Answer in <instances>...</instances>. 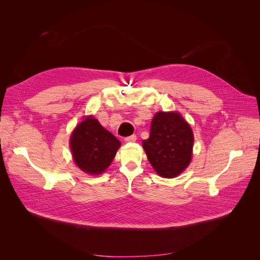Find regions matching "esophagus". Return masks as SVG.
I'll return each mask as SVG.
<instances>
[{"mask_svg":"<svg viewBox=\"0 0 260 260\" xmlns=\"http://www.w3.org/2000/svg\"><path fill=\"white\" fill-rule=\"evenodd\" d=\"M124 141H125V142H136V141H137V136L133 135V136L124 138Z\"/></svg>","mask_w":260,"mask_h":260,"instance_id":"obj_1","label":"esophagus"}]
</instances>
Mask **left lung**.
Segmentation results:
<instances>
[{"mask_svg":"<svg viewBox=\"0 0 260 260\" xmlns=\"http://www.w3.org/2000/svg\"><path fill=\"white\" fill-rule=\"evenodd\" d=\"M193 142L192 129L180 114L159 112L153 118L149 138L142 145L157 174L174 178L190 164Z\"/></svg>","mask_w":260,"mask_h":260,"instance_id":"1","label":"left lung"}]
</instances>
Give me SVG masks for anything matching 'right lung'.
Segmentation results:
<instances>
[{"mask_svg": "<svg viewBox=\"0 0 260 260\" xmlns=\"http://www.w3.org/2000/svg\"><path fill=\"white\" fill-rule=\"evenodd\" d=\"M119 146L120 141L91 116L77 125L70 138L77 166L90 175L102 174L113 161Z\"/></svg>", "mask_w": 260, "mask_h": 260, "instance_id": "1", "label": "right lung"}]
</instances>
